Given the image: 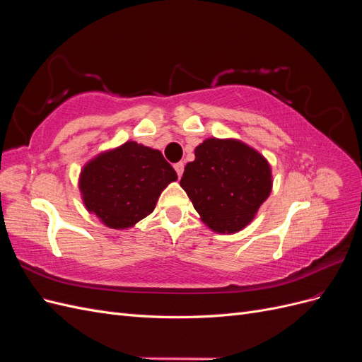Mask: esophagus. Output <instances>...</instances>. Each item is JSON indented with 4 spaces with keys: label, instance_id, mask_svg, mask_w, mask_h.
Here are the masks:
<instances>
[{
    "label": "esophagus",
    "instance_id": "esophagus-1",
    "mask_svg": "<svg viewBox=\"0 0 362 362\" xmlns=\"http://www.w3.org/2000/svg\"><path fill=\"white\" fill-rule=\"evenodd\" d=\"M173 168H175V170H177V175H178V177H181L182 172H184V164H182V163H175V164H173Z\"/></svg>",
    "mask_w": 362,
    "mask_h": 362
}]
</instances>
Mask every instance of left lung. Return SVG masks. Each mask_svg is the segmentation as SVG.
<instances>
[{
	"mask_svg": "<svg viewBox=\"0 0 362 362\" xmlns=\"http://www.w3.org/2000/svg\"><path fill=\"white\" fill-rule=\"evenodd\" d=\"M184 168L181 187L213 231L231 234L252 222L272 190L266 158L237 140L206 139Z\"/></svg>",
	"mask_w": 362,
	"mask_h": 362,
	"instance_id": "8db88e82",
	"label": "left lung"
}]
</instances>
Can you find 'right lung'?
<instances>
[{"label": "right lung", "mask_w": 362, "mask_h": 362, "mask_svg": "<svg viewBox=\"0 0 362 362\" xmlns=\"http://www.w3.org/2000/svg\"><path fill=\"white\" fill-rule=\"evenodd\" d=\"M177 178L160 151L127 141L87 164L80 190L87 210L122 229L154 211L161 190Z\"/></svg>", "instance_id": "right-lung-1"}]
</instances>
